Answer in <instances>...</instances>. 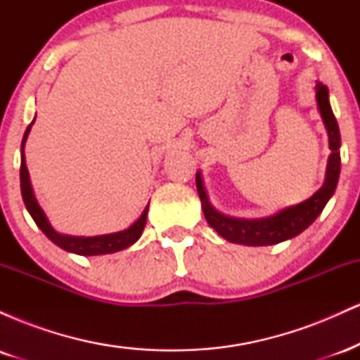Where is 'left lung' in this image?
Here are the masks:
<instances>
[{
  "label": "left lung",
  "instance_id": "left-lung-1",
  "mask_svg": "<svg viewBox=\"0 0 360 360\" xmlns=\"http://www.w3.org/2000/svg\"><path fill=\"white\" fill-rule=\"evenodd\" d=\"M316 105L320 111L323 125L328 135V147L332 154L328 155L326 162L325 181L321 188L304 200L303 203L286 206L279 210L278 213L271 214L266 218H235L223 214L210 201L208 193H206L201 171L196 172V188L201 200V208H203L205 218L208 225L220 237L232 243H240V245L260 247V245H274V243L289 240V238L300 235L307 230L313 221L316 220L318 214L323 212L325 205L328 203L330 198L335 193L338 176H340V130L338 123L333 117L332 106L328 100V88L321 82L316 81Z\"/></svg>",
  "mask_w": 360,
  "mask_h": 360
}]
</instances>
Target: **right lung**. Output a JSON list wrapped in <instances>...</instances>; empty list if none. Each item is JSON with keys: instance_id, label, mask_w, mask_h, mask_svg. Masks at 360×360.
<instances>
[{"instance_id": "obj_1", "label": "right lung", "mask_w": 360, "mask_h": 360, "mask_svg": "<svg viewBox=\"0 0 360 360\" xmlns=\"http://www.w3.org/2000/svg\"><path fill=\"white\" fill-rule=\"evenodd\" d=\"M34 122L28 125L27 130H25L23 140H22V166H20V188H22V198L23 203L27 206L28 213L30 217L34 218V221L37 223L42 232L47 235L49 240H52L57 247L60 249L72 252V254L77 255H105V254H113V252L123 250L127 247L134 245L135 242L139 240L140 235H142L143 229H146L147 223V213H148V205L146 206L142 214L131 223L130 226L125 230H120V232L115 233H106V235H96V237H76V235H65V233H59L56 229L51 225L49 221L47 214L42 210V206L39 205L37 201L34 188H32L30 183V174H28L27 169V162H25V143H27L28 134H30L32 125Z\"/></svg>"}]
</instances>
